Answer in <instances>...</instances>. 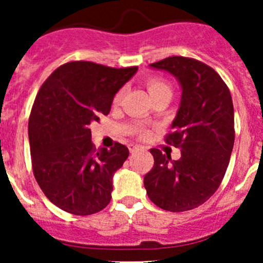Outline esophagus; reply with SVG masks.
Returning <instances> with one entry per match:
<instances>
[{
  "mask_svg": "<svg viewBox=\"0 0 263 263\" xmlns=\"http://www.w3.org/2000/svg\"><path fill=\"white\" fill-rule=\"evenodd\" d=\"M128 148H129V153H136V151L141 150V146H139V145H128Z\"/></svg>",
  "mask_w": 263,
  "mask_h": 263,
  "instance_id": "esophagus-1",
  "label": "esophagus"
}]
</instances>
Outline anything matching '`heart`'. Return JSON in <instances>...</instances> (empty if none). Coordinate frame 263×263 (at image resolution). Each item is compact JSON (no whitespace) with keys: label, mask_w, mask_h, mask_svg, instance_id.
I'll return each mask as SVG.
<instances>
[{"label":"heart","mask_w":263,"mask_h":263,"mask_svg":"<svg viewBox=\"0 0 263 263\" xmlns=\"http://www.w3.org/2000/svg\"><path fill=\"white\" fill-rule=\"evenodd\" d=\"M147 90L148 92H150L151 97H153V95L159 94V92L165 91V90H171V89H169V85L166 84L165 81L159 80V79H150V80H147ZM121 95H122L121 91L116 95V99H115L116 102H118Z\"/></svg>","instance_id":"b5f03b06"}]
</instances>
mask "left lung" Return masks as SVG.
Instances as JSON below:
<instances>
[{"mask_svg":"<svg viewBox=\"0 0 263 263\" xmlns=\"http://www.w3.org/2000/svg\"><path fill=\"white\" fill-rule=\"evenodd\" d=\"M150 68L165 71L181 86V103L168 144L181 147L172 160L151 148L154 166L144 185L151 201L173 213L192 210L214 195L234 146V108L229 89L215 70L193 58L168 57Z\"/></svg>","mask_w":263,"mask_h":263,"instance_id":"obj_1","label":"left lung"}]
</instances>
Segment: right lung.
Instances as JSON below:
<instances>
[{"instance_id":"add662e5","label":"right lung","mask_w":263,"mask_h":263,"mask_svg":"<svg viewBox=\"0 0 263 263\" xmlns=\"http://www.w3.org/2000/svg\"><path fill=\"white\" fill-rule=\"evenodd\" d=\"M136 72L76 61L42 85L29 118L31 164L39 187L61 210L91 215L109 203L113 176L129 153L118 142L97 150L90 124L110 112L115 95Z\"/></svg>"}]
</instances>
